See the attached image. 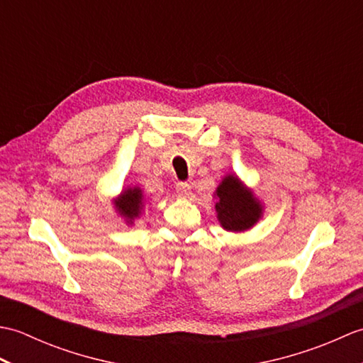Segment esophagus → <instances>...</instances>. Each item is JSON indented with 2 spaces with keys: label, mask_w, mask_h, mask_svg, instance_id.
Returning <instances> with one entry per match:
<instances>
[{
  "label": "esophagus",
  "mask_w": 363,
  "mask_h": 363,
  "mask_svg": "<svg viewBox=\"0 0 363 363\" xmlns=\"http://www.w3.org/2000/svg\"><path fill=\"white\" fill-rule=\"evenodd\" d=\"M176 191H177V195H179L181 198H189L190 196V194H191V187H190V184L189 182H177L176 184Z\"/></svg>",
  "instance_id": "1"
}]
</instances>
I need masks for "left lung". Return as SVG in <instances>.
Returning <instances> with one entry per match:
<instances>
[{
  "label": "left lung",
  "mask_w": 363,
  "mask_h": 363,
  "mask_svg": "<svg viewBox=\"0 0 363 363\" xmlns=\"http://www.w3.org/2000/svg\"><path fill=\"white\" fill-rule=\"evenodd\" d=\"M218 203L215 209L221 226L233 233L250 229L262 213L259 201L250 190H246L237 177L228 176L217 189Z\"/></svg>",
  "instance_id": "left-lung-1"
}]
</instances>
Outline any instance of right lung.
<instances>
[{"label": "right lung", "mask_w": 363, "mask_h": 363, "mask_svg": "<svg viewBox=\"0 0 363 363\" xmlns=\"http://www.w3.org/2000/svg\"><path fill=\"white\" fill-rule=\"evenodd\" d=\"M142 191L138 189H129L125 194H121L118 199V211L125 215L128 218H135L138 213H140V206H142Z\"/></svg>", "instance_id": "add662e5"}]
</instances>
